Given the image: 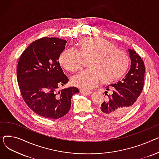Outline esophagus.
<instances>
[{
	"label": "esophagus",
	"mask_w": 159,
	"mask_h": 159,
	"mask_svg": "<svg viewBox=\"0 0 159 159\" xmlns=\"http://www.w3.org/2000/svg\"><path fill=\"white\" fill-rule=\"evenodd\" d=\"M80 92L82 93V94H86L87 95H90L92 94L91 91H87V90H80Z\"/></svg>",
	"instance_id": "obj_1"
}]
</instances>
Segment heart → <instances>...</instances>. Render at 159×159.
<instances>
[{
    "label": "heart",
    "instance_id": "b5f03b06",
    "mask_svg": "<svg viewBox=\"0 0 159 159\" xmlns=\"http://www.w3.org/2000/svg\"><path fill=\"white\" fill-rule=\"evenodd\" d=\"M78 52L71 49L63 50L59 57L61 66L68 71L80 69L83 58H90L87 70H83L71 78L74 86L88 90L100 81L110 84L122 77L129 65V56L116 49V46L100 38H85L78 43Z\"/></svg>",
    "mask_w": 159,
    "mask_h": 159
}]
</instances>
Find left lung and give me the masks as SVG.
I'll list each match as a JSON object with an SVG mask.
<instances>
[{"label": "left lung", "mask_w": 159, "mask_h": 159, "mask_svg": "<svg viewBox=\"0 0 159 159\" xmlns=\"http://www.w3.org/2000/svg\"><path fill=\"white\" fill-rule=\"evenodd\" d=\"M131 68L121 81L106 87L105 100L99 107L100 114L118 117L126 114L136 103L143 89L145 67L144 61L134 49H128Z\"/></svg>", "instance_id": "left-lung-1"}]
</instances>
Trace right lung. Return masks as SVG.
Instances as JSON below:
<instances>
[{
    "instance_id": "right-lung-1",
    "label": "right lung",
    "mask_w": 159,
    "mask_h": 159,
    "mask_svg": "<svg viewBox=\"0 0 159 159\" xmlns=\"http://www.w3.org/2000/svg\"><path fill=\"white\" fill-rule=\"evenodd\" d=\"M67 42L58 38L37 40L18 61L16 74L22 96L34 112L43 117L59 119L66 115L72 96L79 92L74 87L58 90L69 81L58 61Z\"/></svg>"
}]
</instances>
